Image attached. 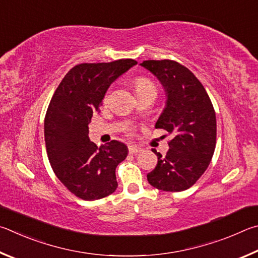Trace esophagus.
Instances as JSON below:
<instances>
[{
  "instance_id": "esophagus-1",
  "label": "esophagus",
  "mask_w": 258,
  "mask_h": 258,
  "mask_svg": "<svg viewBox=\"0 0 258 258\" xmlns=\"http://www.w3.org/2000/svg\"><path fill=\"white\" fill-rule=\"evenodd\" d=\"M128 150H129L130 154H138V153L143 152V148L141 146H137V145H130L128 147Z\"/></svg>"
}]
</instances>
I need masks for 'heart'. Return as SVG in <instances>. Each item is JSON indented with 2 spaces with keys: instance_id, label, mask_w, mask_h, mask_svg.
<instances>
[{
  "instance_id": "heart-1",
  "label": "heart",
  "mask_w": 258,
  "mask_h": 258,
  "mask_svg": "<svg viewBox=\"0 0 258 258\" xmlns=\"http://www.w3.org/2000/svg\"><path fill=\"white\" fill-rule=\"evenodd\" d=\"M135 89H136L138 97L150 93L156 94L157 92L156 86L154 85V83L148 78H145V77H139V78L135 80Z\"/></svg>"
}]
</instances>
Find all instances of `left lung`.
<instances>
[{"label": "left lung", "instance_id": "1", "mask_svg": "<svg viewBox=\"0 0 258 258\" xmlns=\"http://www.w3.org/2000/svg\"><path fill=\"white\" fill-rule=\"evenodd\" d=\"M142 67L163 85L166 105L155 128L172 136L165 156L157 155L147 174L153 187L163 191L190 188L209 168L216 144V116L209 94L192 72L172 60H147Z\"/></svg>", "mask_w": 258, "mask_h": 258}]
</instances>
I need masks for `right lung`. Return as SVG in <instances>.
<instances>
[{
  "instance_id": "right-lung-1",
  "label": "right lung",
  "mask_w": 258,
  "mask_h": 258,
  "mask_svg": "<svg viewBox=\"0 0 258 258\" xmlns=\"http://www.w3.org/2000/svg\"><path fill=\"white\" fill-rule=\"evenodd\" d=\"M135 64L133 58H121L75 66L49 102L44 120L48 161L68 190L84 201L101 200L117 187L115 169L128 148L117 141L97 147L89 141L88 124L110 85Z\"/></svg>"
}]
</instances>
